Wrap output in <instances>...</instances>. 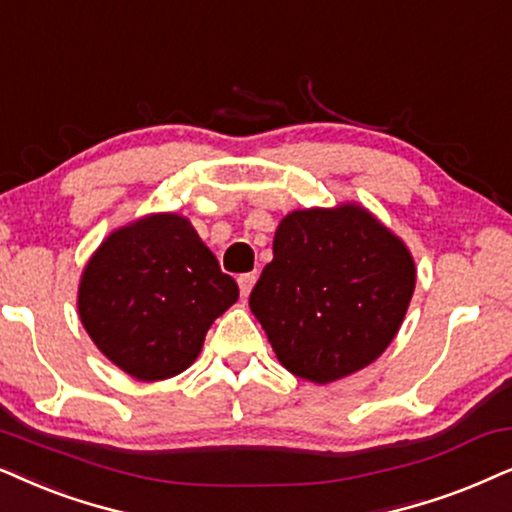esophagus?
Masks as SVG:
<instances>
[{
	"label": "esophagus",
	"instance_id": "esophagus-1",
	"mask_svg": "<svg viewBox=\"0 0 512 512\" xmlns=\"http://www.w3.org/2000/svg\"><path fill=\"white\" fill-rule=\"evenodd\" d=\"M237 284H240L242 296L247 298V296L251 294V289H254V284H256V275H254V272H247V275H240V277H237Z\"/></svg>",
	"mask_w": 512,
	"mask_h": 512
}]
</instances>
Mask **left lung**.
<instances>
[{"instance_id":"1","label":"left lung","mask_w":512,"mask_h":512,"mask_svg":"<svg viewBox=\"0 0 512 512\" xmlns=\"http://www.w3.org/2000/svg\"><path fill=\"white\" fill-rule=\"evenodd\" d=\"M414 287L407 244L369 209L343 202L282 218L249 308L282 367L324 386L383 355Z\"/></svg>"}]
</instances>
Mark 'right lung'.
I'll use <instances>...</instances> for the list:
<instances>
[{"instance_id": "1", "label": "right lung", "mask_w": 512, "mask_h": 512, "mask_svg": "<svg viewBox=\"0 0 512 512\" xmlns=\"http://www.w3.org/2000/svg\"><path fill=\"white\" fill-rule=\"evenodd\" d=\"M237 298V282L188 218L167 211L105 237L84 265L77 310L96 348L150 383L188 369L211 324Z\"/></svg>"}]
</instances>
